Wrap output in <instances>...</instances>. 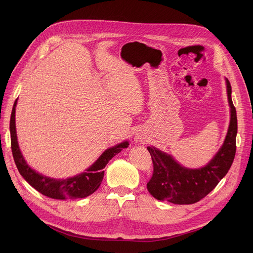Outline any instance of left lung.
<instances>
[{
	"mask_svg": "<svg viewBox=\"0 0 253 253\" xmlns=\"http://www.w3.org/2000/svg\"><path fill=\"white\" fill-rule=\"evenodd\" d=\"M226 88L230 123L222 147L207 165L199 169L185 168L171 155L147 147L153 162V174L147 189L154 198L174 204H193L210 193L227 174L236 152L237 117L231 99V85L227 79Z\"/></svg>",
	"mask_w": 253,
	"mask_h": 253,
	"instance_id": "8db88e82",
	"label": "left lung"
}]
</instances>
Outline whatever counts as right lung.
I'll list each match as a JSON object with an SVG mask.
<instances>
[{
    "label": "right lung",
    "instance_id": "add662e5",
    "mask_svg": "<svg viewBox=\"0 0 253 253\" xmlns=\"http://www.w3.org/2000/svg\"><path fill=\"white\" fill-rule=\"evenodd\" d=\"M17 100L13 106V110L10 120V132H11V145L13 157L16 166L20 174L24 177L26 181L34 187L38 192L45 196L53 199H77L84 198L92 193H94L100 186L103 177L104 168L116 154L121 152L124 148H127L129 143L124 141L118 145L105 150L103 154L96 160V162L90 166L85 172L67 179H55L39 174L33 170L25 161L17 140L16 133V122H15V112H16Z\"/></svg>",
    "mask_w": 253,
    "mask_h": 253
}]
</instances>
